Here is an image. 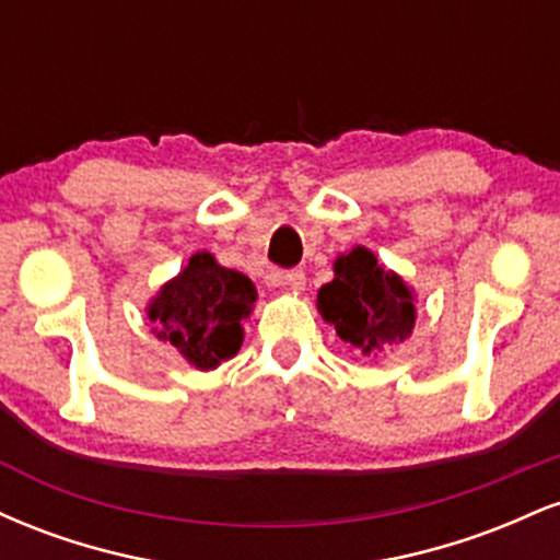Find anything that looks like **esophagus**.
<instances>
[{
  "label": "esophagus",
  "instance_id": "34e87169",
  "mask_svg": "<svg viewBox=\"0 0 560 560\" xmlns=\"http://www.w3.org/2000/svg\"><path fill=\"white\" fill-rule=\"evenodd\" d=\"M271 281L276 287H287L292 292H302L305 289V273L302 271H287V273H273Z\"/></svg>",
  "mask_w": 560,
  "mask_h": 560
}]
</instances>
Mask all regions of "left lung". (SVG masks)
<instances>
[{
	"label": "left lung",
	"instance_id": "8db88e82",
	"mask_svg": "<svg viewBox=\"0 0 560 560\" xmlns=\"http://www.w3.org/2000/svg\"><path fill=\"white\" fill-rule=\"evenodd\" d=\"M318 313L334 324L339 339L363 358L387 355L416 326V294L400 273L382 268L371 249L337 255L334 279L318 289Z\"/></svg>",
	"mask_w": 560,
	"mask_h": 560
}]
</instances>
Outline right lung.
Here are the masks:
<instances>
[{
  "mask_svg": "<svg viewBox=\"0 0 560 560\" xmlns=\"http://www.w3.org/2000/svg\"><path fill=\"white\" fill-rule=\"evenodd\" d=\"M258 289L247 276L223 268L202 249L184 271L158 289L147 305L152 334L168 342L197 371H213L240 352L244 320L253 313Z\"/></svg>",
  "mask_w": 560,
  "mask_h": 560,
  "instance_id": "obj_1",
  "label": "right lung"
}]
</instances>
